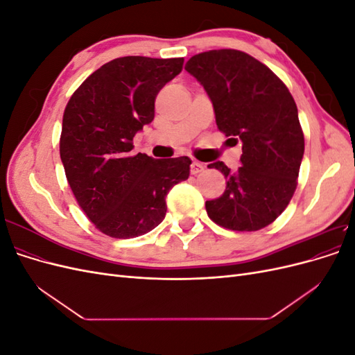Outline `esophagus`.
I'll return each mask as SVG.
<instances>
[{
  "instance_id": "esophagus-1",
  "label": "esophagus",
  "mask_w": 355,
  "mask_h": 355,
  "mask_svg": "<svg viewBox=\"0 0 355 355\" xmlns=\"http://www.w3.org/2000/svg\"><path fill=\"white\" fill-rule=\"evenodd\" d=\"M202 170H204V164L198 163V161H194V163L191 164V173L192 175H198V173H201Z\"/></svg>"
}]
</instances>
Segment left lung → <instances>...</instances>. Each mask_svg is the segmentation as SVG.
<instances>
[{"label": "left lung", "instance_id": "8db88e82", "mask_svg": "<svg viewBox=\"0 0 355 355\" xmlns=\"http://www.w3.org/2000/svg\"><path fill=\"white\" fill-rule=\"evenodd\" d=\"M185 69L211 99L225 136L243 142L241 167L209 164L227 179L223 194L206 201L209 218L232 231H257L272 223L292 200L305 141L293 96L262 62L234 49L192 56Z\"/></svg>", "mask_w": 355, "mask_h": 355}]
</instances>
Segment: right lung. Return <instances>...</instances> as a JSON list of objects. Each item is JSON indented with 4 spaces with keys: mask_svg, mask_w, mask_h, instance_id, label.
I'll use <instances>...</instances> for the list:
<instances>
[{
    "mask_svg": "<svg viewBox=\"0 0 355 355\" xmlns=\"http://www.w3.org/2000/svg\"><path fill=\"white\" fill-rule=\"evenodd\" d=\"M184 58L125 56L105 63L73 92L63 112L60 159L78 206L101 232L133 239L163 222L167 192L191 159L132 155L133 137L154 120L155 98Z\"/></svg>",
    "mask_w": 355,
    "mask_h": 355,
    "instance_id": "right-lung-1",
    "label": "right lung"
}]
</instances>
